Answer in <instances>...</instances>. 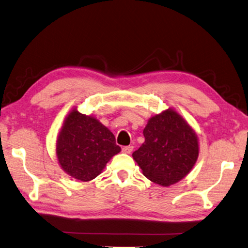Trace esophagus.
<instances>
[{
	"instance_id": "obj_1",
	"label": "esophagus",
	"mask_w": 248,
	"mask_h": 248,
	"mask_svg": "<svg viewBox=\"0 0 248 248\" xmlns=\"http://www.w3.org/2000/svg\"><path fill=\"white\" fill-rule=\"evenodd\" d=\"M132 151H133V146L132 145L123 147V153H124V154H131Z\"/></svg>"
}]
</instances>
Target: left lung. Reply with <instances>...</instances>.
<instances>
[{"instance_id": "obj_1", "label": "left lung", "mask_w": 248, "mask_h": 248, "mask_svg": "<svg viewBox=\"0 0 248 248\" xmlns=\"http://www.w3.org/2000/svg\"><path fill=\"white\" fill-rule=\"evenodd\" d=\"M143 134L145 141L132 157L152 182L169 186L186 177L194 167L200 152L199 139L174 109L153 116Z\"/></svg>"}]
</instances>
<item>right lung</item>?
Here are the masks:
<instances>
[{
    "label": "right lung",
    "mask_w": 248,
    "mask_h": 248,
    "mask_svg": "<svg viewBox=\"0 0 248 248\" xmlns=\"http://www.w3.org/2000/svg\"><path fill=\"white\" fill-rule=\"evenodd\" d=\"M120 151L110 130L95 117L81 114L76 108L67 115L56 141L61 167L82 182L96 178Z\"/></svg>",
    "instance_id": "1"
}]
</instances>
